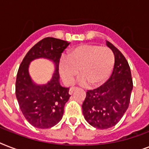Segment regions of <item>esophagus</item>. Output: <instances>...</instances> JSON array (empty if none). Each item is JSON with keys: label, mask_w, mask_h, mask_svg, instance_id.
<instances>
[{"label": "esophagus", "mask_w": 149, "mask_h": 149, "mask_svg": "<svg viewBox=\"0 0 149 149\" xmlns=\"http://www.w3.org/2000/svg\"><path fill=\"white\" fill-rule=\"evenodd\" d=\"M76 90H77V87H71V88L70 89L69 93H70V95H71V94H72V93H73V92H74V91H76Z\"/></svg>", "instance_id": "esophagus-1"}]
</instances>
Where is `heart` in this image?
Returning a JSON list of instances; mask_svg holds the SVG:
<instances>
[{
	"instance_id": "1",
	"label": "heart",
	"mask_w": 149,
	"mask_h": 149,
	"mask_svg": "<svg viewBox=\"0 0 149 149\" xmlns=\"http://www.w3.org/2000/svg\"><path fill=\"white\" fill-rule=\"evenodd\" d=\"M114 64V55L107 47L83 45L74 48L59 62V72L63 81L71 85L78 73L81 85L98 86L110 77Z\"/></svg>"
}]
</instances>
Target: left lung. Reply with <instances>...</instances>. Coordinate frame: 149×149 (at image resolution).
I'll list each match as a JSON object with an SVG mask.
<instances>
[{
    "mask_svg": "<svg viewBox=\"0 0 149 149\" xmlns=\"http://www.w3.org/2000/svg\"><path fill=\"white\" fill-rule=\"evenodd\" d=\"M106 44L114 55L113 72L105 84L86 92L82 105L85 120L99 129H107L119 122L129 106L133 89L127 61L114 45L108 41Z\"/></svg>",
    "mask_w": 149,
    "mask_h": 149,
    "instance_id": "1",
    "label": "left lung"
}]
</instances>
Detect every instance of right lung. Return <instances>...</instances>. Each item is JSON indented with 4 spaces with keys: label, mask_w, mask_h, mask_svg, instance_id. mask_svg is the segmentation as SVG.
<instances>
[{
    "label": "right lung",
    "mask_w": 149,
    "mask_h": 149,
    "mask_svg": "<svg viewBox=\"0 0 149 149\" xmlns=\"http://www.w3.org/2000/svg\"><path fill=\"white\" fill-rule=\"evenodd\" d=\"M67 41L43 38L28 52L17 71L15 93L20 109L26 120L38 128H50L63 118L64 106L70 99V89L59 83L58 64L61 55L70 45ZM52 61L55 66L52 79L47 84H36L29 74L30 63L37 58Z\"/></svg>",
    "instance_id": "1"
}]
</instances>
